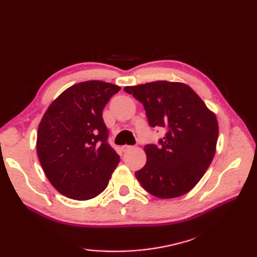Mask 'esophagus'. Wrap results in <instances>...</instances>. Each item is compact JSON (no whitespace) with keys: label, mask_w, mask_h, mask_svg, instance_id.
Instances as JSON below:
<instances>
[{"label":"esophagus","mask_w":257,"mask_h":257,"mask_svg":"<svg viewBox=\"0 0 257 257\" xmlns=\"http://www.w3.org/2000/svg\"><path fill=\"white\" fill-rule=\"evenodd\" d=\"M121 149H122V151H123V152H126V151H128V150H131V149H133V146L124 145V146H122V147H121Z\"/></svg>","instance_id":"1"}]
</instances>
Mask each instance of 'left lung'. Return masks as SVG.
Returning <instances> with one entry per match:
<instances>
[{"instance_id": "1", "label": "left lung", "mask_w": 257, "mask_h": 257, "mask_svg": "<svg viewBox=\"0 0 257 257\" xmlns=\"http://www.w3.org/2000/svg\"><path fill=\"white\" fill-rule=\"evenodd\" d=\"M124 91L145 108L151 127L163 128L159 145H147L146 165L135 176L143 188L160 198L191 191L211 164L219 136L213 112L189 85L154 81Z\"/></svg>"}]
</instances>
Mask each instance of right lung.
<instances>
[{"label":"right lung","mask_w":257,"mask_h":257,"mask_svg":"<svg viewBox=\"0 0 257 257\" xmlns=\"http://www.w3.org/2000/svg\"><path fill=\"white\" fill-rule=\"evenodd\" d=\"M121 88L99 80L72 85L46 110L36 150L46 177L62 195L88 200L108 185L120 157L108 144L103 109Z\"/></svg>","instance_id":"add662e5"}]
</instances>
